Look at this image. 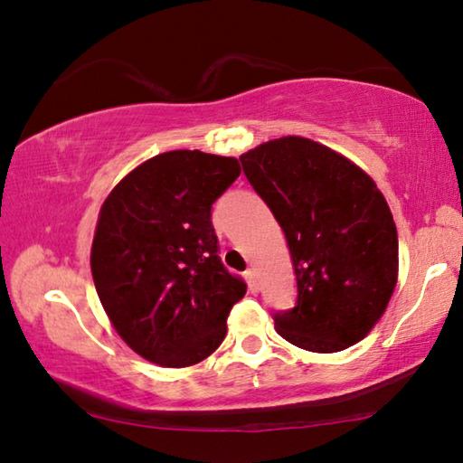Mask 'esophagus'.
Segmentation results:
<instances>
[{
  "label": "esophagus",
  "mask_w": 463,
  "mask_h": 463,
  "mask_svg": "<svg viewBox=\"0 0 463 463\" xmlns=\"http://www.w3.org/2000/svg\"><path fill=\"white\" fill-rule=\"evenodd\" d=\"M245 277H247V283H249V289L250 291H259V279H257V271L255 269H247L245 271Z\"/></svg>",
  "instance_id": "1"
}]
</instances>
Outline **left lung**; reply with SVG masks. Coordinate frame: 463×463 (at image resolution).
Returning a JSON list of instances; mask_svg holds the SVG:
<instances>
[{"mask_svg":"<svg viewBox=\"0 0 463 463\" xmlns=\"http://www.w3.org/2000/svg\"><path fill=\"white\" fill-rule=\"evenodd\" d=\"M250 186L285 232L296 307L277 334L309 352H340L373 330L397 285L399 239L371 175L317 141L288 136L241 157Z\"/></svg>","mask_w":463,"mask_h":463,"instance_id":"obj_1","label":"left lung"}]
</instances>
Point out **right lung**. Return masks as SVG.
Instances as JSON below:
<instances>
[{"label": "right lung", "instance_id": "obj_1", "mask_svg": "<svg viewBox=\"0 0 463 463\" xmlns=\"http://www.w3.org/2000/svg\"><path fill=\"white\" fill-rule=\"evenodd\" d=\"M241 175L234 157L175 149L147 159L100 206L92 281L117 334L149 363L208 358L247 293L218 257L213 204Z\"/></svg>", "mask_w": 463, "mask_h": 463}]
</instances>
